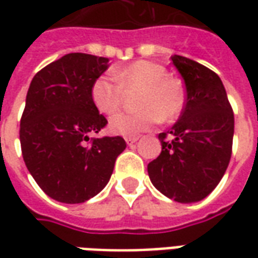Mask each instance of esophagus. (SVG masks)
<instances>
[{
  "mask_svg": "<svg viewBox=\"0 0 258 258\" xmlns=\"http://www.w3.org/2000/svg\"><path fill=\"white\" fill-rule=\"evenodd\" d=\"M138 140H140V137H127L125 142H127V145H134Z\"/></svg>",
  "mask_w": 258,
  "mask_h": 258,
  "instance_id": "34e87169",
  "label": "esophagus"
}]
</instances>
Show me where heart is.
Returning a JSON list of instances; mask_svg holds the SVG:
<instances>
[{
    "label": "heart",
    "instance_id": "obj_1",
    "mask_svg": "<svg viewBox=\"0 0 258 258\" xmlns=\"http://www.w3.org/2000/svg\"><path fill=\"white\" fill-rule=\"evenodd\" d=\"M134 112H121L109 120L112 134L135 137L160 123L173 121L182 113L186 102L184 83L167 74L163 64L137 60L125 68L113 69L112 79L101 76L91 87V99L103 114H113L121 106L124 91L137 90Z\"/></svg>",
    "mask_w": 258,
    "mask_h": 258
}]
</instances>
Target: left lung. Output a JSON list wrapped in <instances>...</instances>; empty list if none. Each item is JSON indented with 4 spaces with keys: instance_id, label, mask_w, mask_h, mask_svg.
I'll use <instances>...</instances> for the list:
<instances>
[{
    "instance_id": "8db88e82",
    "label": "left lung",
    "mask_w": 258,
    "mask_h": 258,
    "mask_svg": "<svg viewBox=\"0 0 258 258\" xmlns=\"http://www.w3.org/2000/svg\"><path fill=\"white\" fill-rule=\"evenodd\" d=\"M186 102L178 121L160 133V155L148 164L152 184L181 203L205 199L225 174L233 140V112L221 79L192 59L174 55Z\"/></svg>"
}]
</instances>
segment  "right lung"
I'll use <instances>...</instances> for the list:
<instances>
[{
	"label": "right lung",
	"mask_w": 258,
	"mask_h": 258,
	"mask_svg": "<svg viewBox=\"0 0 258 258\" xmlns=\"http://www.w3.org/2000/svg\"><path fill=\"white\" fill-rule=\"evenodd\" d=\"M109 59L74 52L41 69L31 80L20 118L26 167L52 199L76 205L94 198L109 182L121 137L90 138L107 120L91 99V87Z\"/></svg>",
	"instance_id": "obj_1"
}]
</instances>
